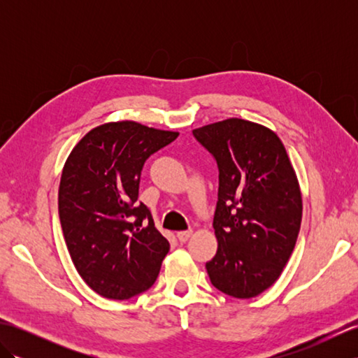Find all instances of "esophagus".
I'll list each match as a JSON object with an SVG mask.
<instances>
[{"instance_id":"1","label":"esophagus","mask_w":358,"mask_h":358,"mask_svg":"<svg viewBox=\"0 0 358 358\" xmlns=\"http://www.w3.org/2000/svg\"><path fill=\"white\" fill-rule=\"evenodd\" d=\"M192 231H181L177 234V238L180 243H186L189 238H191Z\"/></svg>"}]
</instances>
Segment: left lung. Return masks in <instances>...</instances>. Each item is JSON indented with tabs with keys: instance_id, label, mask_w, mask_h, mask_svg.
<instances>
[{
	"instance_id": "obj_1",
	"label": "left lung",
	"mask_w": 358,
	"mask_h": 358,
	"mask_svg": "<svg viewBox=\"0 0 358 358\" xmlns=\"http://www.w3.org/2000/svg\"><path fill=\"white\" fill-rule=\"evenodd\" d=\"M218 166L215 257L210 283L235 299H252L275 283L295 248L301 192L275 132L241 118L192 131Z\"/></svg>"
}]
</instances>
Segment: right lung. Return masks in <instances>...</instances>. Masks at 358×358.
<instances>
[{"instance_id":"right-lung-1","label":"right lung","mask_w":358,"mask_h":358,"mask_svg":"<svg viewBox=\"0 0 358 358\" xmlns=\"http://www.w3.org/2000/svg\"><path fill=\"white\" fill-rule=\"evenodd\" d=\"M178 132L136 121L96 126L67 157L58 214L72 262L104 299L127 300L155 283L169 241L138 203L144 162Z\"/></svg>"}]
</instances>
